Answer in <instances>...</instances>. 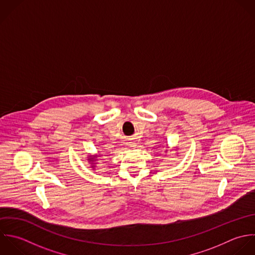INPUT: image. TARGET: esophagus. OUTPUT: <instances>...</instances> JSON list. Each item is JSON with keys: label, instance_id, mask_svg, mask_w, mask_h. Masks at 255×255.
Instances as JSON below:
<instances>
[{"label": "esophagus", "instance_id": "esophagus-1", "mask_svg": "<svg viewBox=\"0 0 255 255\" xmlns=\"http://www.w3.org/2000/svg\"><path fill=\"white\" fill-rule=\"evenodd\" d=\"M127 145H128V146H130V147H135V146H136L134 142H128V144H127Z\"/></svg>", "mask_w": 255, "mask_h": 255}]
</instances>
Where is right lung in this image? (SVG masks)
Instances as JSON below:
<instances>
[{"mask_svg":"<svg viewBox=\"0 0 255 255\" xmlns=\"http://www.w3.org/2000/svg\"><path fill=\"white\" fill-rule=\"evenodd\" d=\"M90 160H91V159H90Z\"/></svg>","mask_w":255,"mask_h":255,"instance_id":"obj_1","label":"right lung"}]
</instances>
